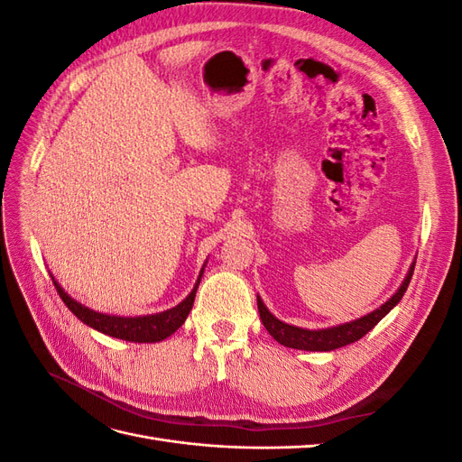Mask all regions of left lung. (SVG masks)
<instances>
[{
  "mask_svg": "<svg viewBox=\"0 0 462 462\" xmlns=\"http://www.w3.org/2000/svg\"><path fill=\"white\" fill-rule=\"evenodd\" d=\"M412 272H414V262L411 263L407 275H404L401 287L393 292V297L387 299L380 309H375L374 312L356 318L353 321H345V324H339V326L306 329V328L285 324V321L275 318L268 309H265V304L260 297H258V312H260L263 328L270 331V335L277 343H282L289 348H299V351H316V353L335 351V348H341L345 345L358 341L360 337H365L370 329H374V326H377V321L393 310V306L399 304L404 291H407L411 283Z\"/></svg>",
  "mask_w": 462,
  "mask_h": 462,
  "instance_id": "8db88e82",
  "label": "left lung"
}]
</instances>
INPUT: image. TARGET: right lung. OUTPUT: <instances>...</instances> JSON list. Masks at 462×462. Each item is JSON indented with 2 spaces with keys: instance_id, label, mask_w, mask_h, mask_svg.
Returning <instances> with one entry per match:
<instances>
[{
  "instance_id": "right-lung-1",
  "label": "right lung",
  "mask_w": 462,
  "mask_h": 462,
  "mask_svg": "<svg viewBox=\"0 0 462 462\" xmlns=\"http://www.w3.org/2000/svg\"><path fill=\"white\" fill-rule=\"evenodd\" d=\"M204 268H206V263L202 265L197 283H194L187 299L180 300L170 310H163L158 314H146V316H114V314L96 312V310L88 309V306L75 300L73 297H69L65 289L58 282H55L53 275H51V279H53L55 289H58V292H60V297L67 304V309L71 310L82 321V324H87L88 328L100 331L104 335H109V337H116V339L131 341V343H158V341H163L170 337V335H173L180 326L185 324V319L194 304V297H197Z\"/></svg>"
}]
</instances>
